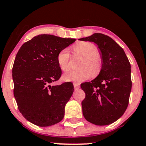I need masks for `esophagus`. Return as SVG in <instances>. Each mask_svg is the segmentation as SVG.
<instances>
[{
  "instance_id": "1",
  "label": "esophagus",
  "mask_w": 146,
  "mask_h": 146,
  "mask_svg": "<svg viewBox=\"0 0 146 146\" xmlns=\"http://www.w3.org/2000/svg\"><path fill=\"white\" fill-rule=\"evenodd\" d=\"M73 86H74V88L75 90L79 89V88H80V85L77 84V83H74V84H73Z\"/></svg>"
}]
</instances>
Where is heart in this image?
Here are the masks:
<instances>
[{"instance_id":"b5f03b06","label":"heart","mask_w":146,"mask_h":146,"mask_svg":"<svg viewBox=\"0 0 146 146\" xmlns=\"http://www.w3.org/2000/svg\"><path fill=\"white\" fill-rule=\"evenodd\" d=\"M73 52L83 56L79 64L81 69L65 73L62 78L66 82H83L91 78L93 75L98 74L102 69V58L98 52V48L90 42H79L73 46ZM71 55L67 49L60 50L57 56V62L61 70L67 71L70 69Z\"/></svg>"}]
</instances>
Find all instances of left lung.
Segmentation results:
<instances>
[{
	"instance_id": "8db88e82",
	"label": "left lung",
	"mask_w": 146,
	"mask_h": 146,
	"mask_svg": "<svg viewBox=\"0 0 146 146\" xmlns=\"http://www.w3.org/2000/svg\"><path fill=\"white\" fill-rule=\"evenodd\" d=\"M79 40L96 44L102 58L96 78L81 84L86 94L82 102L84 117L92 124H111L128 106L132 86L130 62L123 49L109 36L96 33Z\"/></svg>"
}]
</instances>
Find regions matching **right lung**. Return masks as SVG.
I'll use <instances>...</instances> for the list:
<instances>
[{"label":"right lung","mask_w":146,"mask_h":146,"mask_svg":"<svg viewBox=\"0 0 146 146\" xmlns=\"http://www.w3.org/2000/svg\"><path fill=\"white\" fill-rule=\"evenodd\" d=\"M75 41L41 34L25 42L18 51L12 69L14 96L20 112L33 124L48 127L63 119L64 106L74 91L73 85L51 84L61 76L58 53Z\"/></svg>","instance_id":"1"}]
</instances>
